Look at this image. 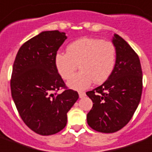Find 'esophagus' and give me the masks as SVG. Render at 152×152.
I'll return each mask as SVG.
<instances>
[{"label":"esophagus","mask_w":152,"mask_h":152,"mask_svg":"<svg viewBox=\"0 0 152 152\" xmlns=\"http://www.w3.org/2000/svg\"><path fill=\"white\" fill-rule=\"evenodd\" d=\"M78 95H79V98H83L84 96H86V93L83 92V91H79Z\"/></svg>","instance_id":"obj_1"}]
</instances>
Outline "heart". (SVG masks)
Here are the masks:
<instances>
[{
	"label": "heart",
	"instance_id": "b5f03b06",
	"mask_svg": "<svg viewBox=\"0 0 152 152\" xmlns=\"http://www.w3.org/2000/svg\"><path fill=\"white\" fill-rule=\"evenodd\" d=\"M117 59L114 44L98 38L79 39L66 48V53H57L55 65L63 79L70 78L77 65L80 71L69 79V87L83 91L91 83L101 84L108 79L113 71Z\"/></svg>",
	"mask_w": 152,
	"mask_h": 152
}]
</instances>
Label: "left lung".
Segmentation results:
<instances>
[{"instance_id": "obj_1", "label": "left lung", "mask_w": 152, "mask_h": 152, "mask_svg": "<svg viewBox=\"0 0 152 152\" xmlns=\"http://www.w3.org/2000/svg\"><path fill=\"white\" fill-rule=\"evenodd\" d=\"M117 51L112 75L101 86L87 91L93 102L87 124L98 132H117L127 125L138 108L142 91L139 57L125 39L114 34Z\"/></svg>"}]
</instances>
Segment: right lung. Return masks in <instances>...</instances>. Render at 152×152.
I'll list each match as a JSON object with an SVG mask.
<instances>
[{
    "mask_svg": "<svg viewBox=\"0 0 152 152\" xmlns=\"http://www.w3.org/2000/svg\"><path fill=\"white\" fill-rule=\"evenodd\" d=\"M67 39L65 32L39 33L18 52L10 80L12 98L24 123L36 134L52 135L63 129L67 113L78 99L66 89L55 65V56ZM65 88L62 93L58 90Z\"/></svg>",
    "mask_w": 152,
    "mask_h": 152,
    "instance_id": "1",
    "label": "right lung"
}]
</instances>
